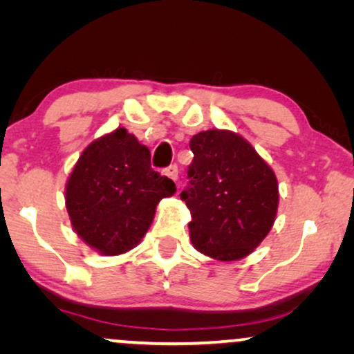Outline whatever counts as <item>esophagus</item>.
Wrapping results in <instances>:
<instances>
[{
	"instance_id": "34e87169",
	"label": "esophagus",
	"mask_w": 354,
	"mask_h": 354,
	"mask_svg": "<svg viewBox=\"0 0 354 354\" xmlns=\"http://www.w3.org/2000/svg\"><path fill=\"white\" fill-rule=\"evenodd\" d=\"M164 174H166L169 178H172V180L176 182L177 177H178V169H177L176 164H171V166H167L166 169H164Z\"/></svg>"
}]
</instances>
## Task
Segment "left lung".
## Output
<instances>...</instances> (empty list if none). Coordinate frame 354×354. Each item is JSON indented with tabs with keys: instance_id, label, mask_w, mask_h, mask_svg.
I'll return each instance as SVG.
<instances>
[{
	"instance_id": "obj_1",
	"label": "left lung",
	"mask_w": 354,
	"mask_h": 354,
	"mask_svg": "<svg viewBox=\"0 0 354 354\" xmlns=\"http://www.w3.org/2000/svg\"><path fill=\"white\" fill-rule=\"evenodd\" d=\"M190 149V182L180 198L192 212L193 246L219 261L245 258L272 229L279 206L274 171L229 130L193 135Z\"/></svg>"
}]
</instances>
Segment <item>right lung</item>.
I'll list each match as a JSON object with an SVG mask.
<instances>
[{
    "instance_id": "add662e5",
    "label": "right lung",
    "mask_w": 354,
    "mask_h": 354,
    "mask_svg": "<svg viewBox=\"0 0 354 354\" xmlns=\"http://www.w3.org/2000/svg\"><path fill=\"white\" fill-rule=\"evenodd\" d=\"M176 193V183L153 171L145 145L118 129L84 149L66 187L72 227L86 245L106 256L140 243L158 203Z\"/></svg>"
}]
</instances>
